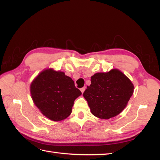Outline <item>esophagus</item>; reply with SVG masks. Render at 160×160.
<instances>
[{
  "instance_id": "esophagus-1",
  "label": "esophagus",
  "mask_w": 160,
  "mask_h": 160,
  "mask_svg": "<svg viewBox=\"0 0 160 160\" xmlns=\"http://www.w3.org/2000/svg\"><path fill=\"white\" fill-rule=\"evenodd\" d=\"M85 89H86V87H82V88H81V89H80L81 92H82V93H84V90H85Z\"/></svg>"
}]
</instances>
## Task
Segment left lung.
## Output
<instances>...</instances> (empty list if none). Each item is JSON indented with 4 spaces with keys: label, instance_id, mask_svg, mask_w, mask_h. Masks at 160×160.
Here are the masks:
<instances>
[{
    "label": "left lung",
    "instance_id": "obj_1",
    "mask_svg": "<svg viewBox=\"0 0 160 160\" xmlns=\"http://www.w3.org/2000/svg\"><path fill=\"white\" fill-rule=\"evenodd\" d=\"M91 82L83 96L91 113L101 119L108 120L120 114L133 93L134 86L131 81L116 69L107 73H95L91 78Z\"/></svg>",
    "mask_w": 160,
    "mask_h": 160
}]
</instances>
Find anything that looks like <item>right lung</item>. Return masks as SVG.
<instances>
[{
	"label": "right lung",
	"mask_w": 160,
	"mask_h": 160,
	"mask_svg": "<svg viewBox=\"0 0 160 160\" xmlns=\"http://www.w3.org/2000/svg\"><path fill=\"white\" fill-rule=\"evenodd\" d=\"M32 98L40 112L53 121L64 120L71 113L75 100L82 93L64 72L47 69L30 86Z\"/></svg>",
	"instance_id": "right-lung-1"
}]
</instances>
